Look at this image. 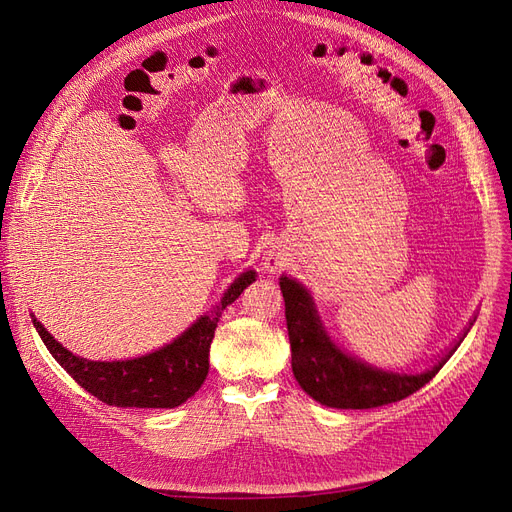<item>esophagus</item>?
Returning <instances> with one entry per match:
<instances>
[{"label":"esophagus","instance_id":"obj_1","mask_svg":"<svg viewBox=\"0 0 512 512\" xmlns=\"http://www.w3.org/2000/svg\"><path fill=\"white\" fill-rule=\"evenodd\" d=\"M282 266V263L276 259V257H270V261H268V268L270 270H278Z\"/></svg>","mask_w":512,"mask_h":512}]
</instances>
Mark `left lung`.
Listing matches in <instances>:
<instances>
[{
	"label": "left lung",
	"mask_w": 512,
	"mask_h": 512,
	"mask_svg": "<svg viewBox=\"0 0 512 512\" xmlns=\"http://www.w3.org/2000/svg\"><path fill=\"white\" fill-rule=\"evenodd\" d=\"M280 291L285 297V316L291 342V367L295 380L314 401L335 409H371L407 399L426 386L458 350L464 335L430 369L407 375L371 367L361 358L339 350L327 335L314 301L304 285L282 276ZM475 320H470V327Z\"/></svg>",
	"instance_id": "1"
}]
</instances>
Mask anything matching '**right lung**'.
Masks as SVG:
<instances>
[{"instance_id": "right-lung-1", "label": "right lung", "mask_w": 512, "mask_h": 512, "mask_svg": "<svg viewBox=\"0 0 512 512\" xmlns=\"http://www.w3.org/2000/svg\"><path fill=\"white\" fill-rule=\"evenodd\" d=\"M253 280V270L240 274L211 314L200 316L175 342L151 354L130 358V361H88V358L75 356L56 342L40 320L35 316L31 318L54 361L99 401L113 407L173 409L194 396L204 384L208 375V350H211L219 316Z\"/></svg>"}]
</instances>
